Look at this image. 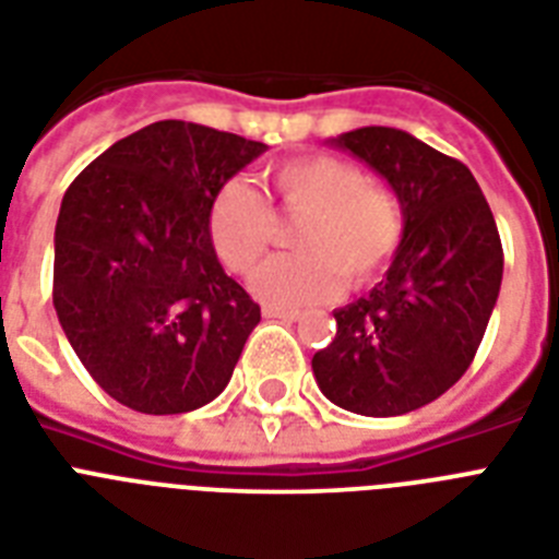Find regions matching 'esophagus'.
I'll return each instance as SVG.
<instances>
[{"label": "esophagus", "instance_id": "esophagus-1", "mask_svg": "<svg viewBox=\"0 0 559 559\" xmlns=\"http://www.w3.org/2000/svg\"><path fill=\"white\" fill-rule=\"evenodd\" d=\"M262 317H269V320H288V322H294V320H299L302 313L294 311V308H271V306H265V308H262Z\"/></svg>", "mask_w": 559, "mask_h": 559}]
</instances>
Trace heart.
I'll return each mask as SVG.
<instances>
[{"label":"heart","instance_id":"heart-1","mask_svg":"<svg viewBox=\"0 0 559 559\" xmlns=\"http://www.w3.org/2000/svg\"><path fill=\"white\" fill-rule=\"evenodd\" d=\"M274 191L288 214L306 216L297 253L274 257L251 274V294L271 308H306L343 288L371 283L403 239V205L391 188L373 186L348 159L297 156L276 165ZM207 234L230 271H251L274 239V214L260 191L230 179L207 211Z\"/></svg>","mask_w":559,"mask_h":559}]
</instances>
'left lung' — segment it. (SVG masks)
Segmentation results:
<instances>
[{"label":"left lung","instance_id":"obj_1","mask_svg":"<svg viewBox=\"0 0 559 559\" xmlns=\"http://www.w3.org/2000/svg\"><path fill=\"white\" fill-rule=\"evenodd\" d=\"M329 142L389 182L403 239L385 280L334 311L336 336L313 354V377L345 412L400 417L472 366L500 294V234L472 170L412 133L368 124Z\"/></svg>","mask_w":559,"mask_h":559}]
</instances>
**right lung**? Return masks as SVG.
I'll return each mask as SVG.
<instances>
[{
  "mask_svg": "<svg viewBox=\"0 0 559 559\" xmlns=\"http://www.w3.org/2000/svg\"><path fill=\"white\" fill-rule=\"evenodd\" d=\"M269 145L182 119L114 142L73 179L53 234V308L99 389L186 414L228 385L260 306L230 280L207 211Z\"/></svg>",
  "mask_w": 559,
  "mask_h": 559,
  "instance_id": "add662e5",
  "label": "right lung"
}]
</instances>
